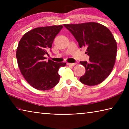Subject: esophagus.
I'll list each match as a JSON object with an SVG mask.
<instances>
[{
  "instance_id": "34e87169",
  "label": "esophagus",
  "mask_w": 129,
  "mask_h": 129,
  "mask_svg": "<svg viewBox=\"0 0 129 129\" xmlns=\"http://www.w3.org/2000/svg\"><path fill=\"white\" fill-rule=\"evenodd\" d=\"M67 65L69 66H75L76 65V63H67Z\"/></svg>"
}]
</instances>
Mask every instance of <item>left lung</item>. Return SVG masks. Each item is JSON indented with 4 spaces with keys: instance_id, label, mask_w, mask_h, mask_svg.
Instances as JSON below:
<instances>
[{
    "instance_id": "left-lung-1",
    "label": "left lung",
    "mask_w": 129,
    "mask_h": 129,
    "mask_svg": "<svg viewBox=\"0 0 129 129\" xmlns=\"http://www.w3.org/2000/svg\"><path fill=\"white\" fill-rule=\"evenodd\" d=\"M64 26L75 37L80 48L87 47L85 53L89 56V61H80L86 69L80 82L89 86L103 82L110 74L116 58L117 45L112 32L95 22Z\"/></svg>"
}]
</instances>
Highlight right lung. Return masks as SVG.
<instances>
[{
	"label": "right lung",
	"instance_id": "right-lung-1",
	"mask_svg": "<svg viewBox=\"0 0 129 129\" xmlns=\"http://www.w3.org/2000/svg\"><path fill=\"white\" fill-rule=\"evenodd\" d=\"M63 27L52 25L34 28L24 35L16 50L18 67L25 80L40 90L53 88L59 82L58 71L65 62L45 61V54L52 48L54 38Z\"/></svg>",
	"mask_w": 129,
	"mask_h": 129
}]
</instances>
